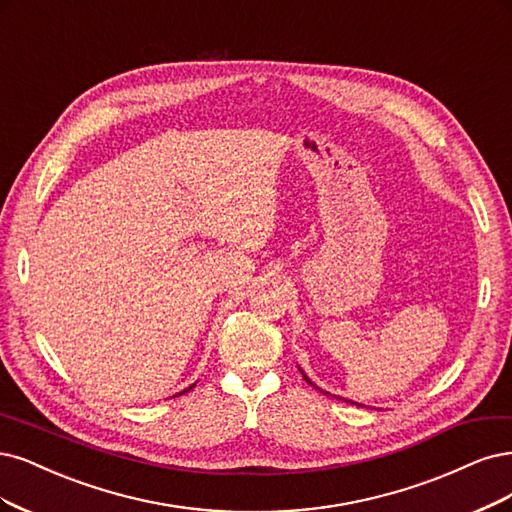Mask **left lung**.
<instances>
[{"label":"left lung","mask_w":512,"mask_h":512,"mask_svg":"<svg viewBox=\"0 0 512 512\" xmlns=\"http://www.w3.org/2000/svg\"><path fill=\"white\" fill-rule=\"evenodd\" d=\"M301 373H303V370H301ZM303 377H305V381H307V383H311V381H309V377H307L305 373H303ZM311 385L315 387V390H320V387H317L315 383H311ZM320 392H322V394H326V396H330V392H324V390H320ZM345 402H351V400H345ZM351 404H358V402H351ZM358 407H362V404H358Z\"/></svg>","instance_id":"1"}]
</instances>
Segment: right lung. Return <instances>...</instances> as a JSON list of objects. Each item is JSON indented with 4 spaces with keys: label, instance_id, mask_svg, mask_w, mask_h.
<instances>
[{
    "label": "right lung",
    "instance_id": "right-lung-1",
    "mask_svg": "<svg viewBox=\"0 0 512 512\" xmlns=\"http://www.w3.org/2000/svg\"><path fill=\"white\" fill-rule=\"evenodd\" d=\"M192 387H195V385H190V387H188V390H192ZM188 390H184V392H182V394H186V392H188Z\"/></svg>",
    "mask_w": 512,
    "mask_h": 512
}]
</instances>
